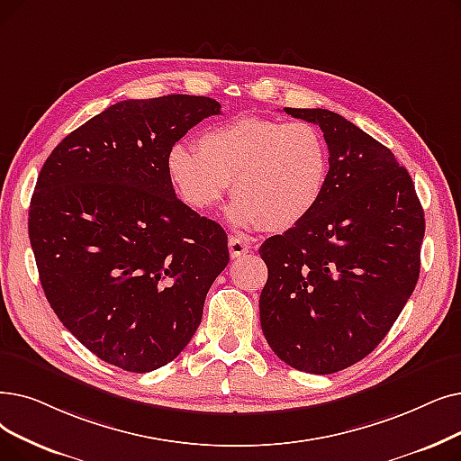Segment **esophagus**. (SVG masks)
Masks as SVG:
<instances>
[{"label": "esophagus", "instance_id": "obj_1", "mask_svg": "<svg viewBox=\"0 0 461 461\" xmlns=\"http://www.w3.org/2000/svg\"><path fill=\"white\" fill-rule=\"evenodd\" d=\"M228 249H230V256H231L233 259H237V258H243L245 254H249L250 245L245 241V239H241V237H230Z\"/></svg>", "mask_w": 461, "mask_h": 461}]
</instances>
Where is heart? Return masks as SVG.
Returning a JSON list of instances; mask_svg holds the SVG:
<instances>
[{
	"label": "heart",
	"instance_id": "obj_1",
	"mask_svg": "<svg viewBox=\"0 0 461 461\" xmlns=\"http://www.w3.org/2000/svg\"><path fill=\"white\" fill-rule=\"evenodd\" d=\"M166 169L176 197L192 211H214L233 183L239 197L228 209L231 224L285 231L322 199L330 154L309 122L247 116L203 131L195 152L173 145Z\"/></svg>",
	"mask_w": 461,
	"mask_h": 461
}]
</instances>
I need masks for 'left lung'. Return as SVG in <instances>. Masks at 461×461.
Here are the masks:
<instances>
[{"label": "left lung", "mask_w": 461, "mask_h": 461, "mask_svg": "<svg viewBox=\"0 0 461 461\" xmlns=\"http://www.w3.org/2000/svg\"><path fill=\"white\" fill-rule=\"evenodd\" d=\"M324 131L328 185L312 212L259 247V322L294 369L330 375L383 341L416 286L426 220L390 149L328 109H292Z\"/></svg>", "instance_id": "8db88e82"}]
</instances>
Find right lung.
<instances>
[{
	"mask_svg": "<svg viewBox=\"0 0 461 461\" xmlns=\"http://www.w3.org/2000/svg\"><path fill=\"white\" fill-rule=\"evenodd\" d=\"M205 95L126 99L59 143L37 176L28 231L56 316L90 352L149 373L185 350L228 235L176 197L169 149L203 118Z\"/></svg>",
	"mask_w": 461,
	"mask_h": 461,
	"instance_id": "1",
	"label": "right lung"
}]
</instances>
